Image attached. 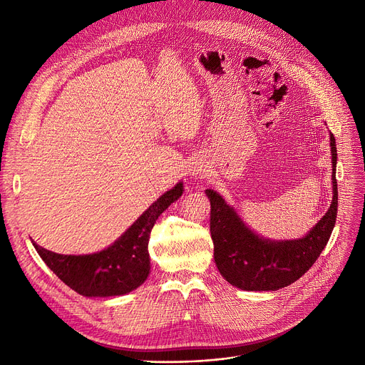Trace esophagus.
<instances>
[{"mask_svg":"<svg viewBox=\"0 0 365 365\" xmlns=\"http://www.w3.org/2000/svg\"><path fill=\"white\" fill-rule=\"evenodd\" d=\"M205 171H207L205 164L201 163V161H195V163H192V165H190V168H189V175L195 178V179L197 178L202 179L205 176Z\"/></svg>","mask_w":365,"mask_h":365,"instance_id":"1","label":"esophagus"}]
</instances>
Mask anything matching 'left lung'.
Returning <instances> with one entry per match:
<instances>
[{"label":"left lung","mask_w":365,"mask_h":365,"mask_svg":"<svg viewBox=\"0 0 365 365\" xmlns=\"http://www.w3.org/2000/svg\"><path fill=\"white\" fill-rule=\"evenodd\" d=\"M333 161V202L325 216L302 240L269 241L255 235L215 190L205 194L212 204L210 232L215 260L222 277L247 292H275L297 281L317 262L327 245L337 217L336 139L330 134Z\"/></svg>","instance_id":"obj_1"}]
</instances>
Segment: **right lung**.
<instances>
[{"label":"right lung","instance_id":"add662e5","mask_svg":"<svg viewBox=\"0 0 365 365\" xmlns=\"http://www.w3.org/2000/svg\"><path fill=\"white\" fill-rule=\"evenodd\" d=\"M183 194L178 183L153 202L120 240L101 253L59 255L34 242L44 263L68 287L87 297L121 296L138 289L149 275L148 244L158 216Z\"/></svg>","mask_w":365,"mask_h":365}]
</instances>
